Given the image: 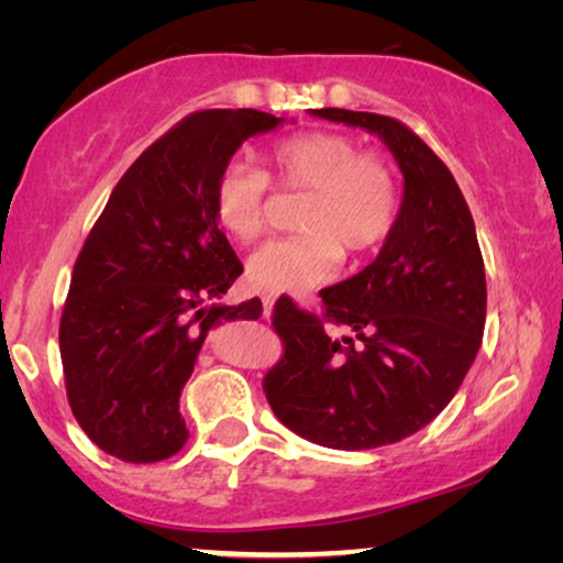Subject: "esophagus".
Segmentation results:
<instances>
[{"label":"esophagus","instance_id":"esophagus-1","mask_svg":"<svg viewBox=\"0 0 563 563\" xmlns=\"http://www.w3.org/2000/svg\"><path fill=\"white\" fill-rule=\"evenodd\" d=\"M274 295L272 291H264V295H261V305H264V314L268 318V314H272V307H274Z\"/></svg>","mask_w":563,"mask_h":563}]
</instances>
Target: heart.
I'll return each instance as SVG.
<instances>
[{
	"label": "heart",
	"instance_id": "heart-1",
	"mask_svg": "<svg viewBox=\"0 0 563 563\" xmlns=\"http://www.w3.org/2000/svg\"><path fill=\"white\" fill-rule=\"evenodd\" d=\"M268 184L279 195H305L295 214L302 233L268 241L249 258L245 279L261 291L305 295L330 282L343 251H374L399 212V179L384 153L358 151L351 135L335 130H302L268 145L264 172L245 164L220 172L212 212L230 241L253 243L264 233Z\"/></svg>",
	"mask_w": 563,
	"mask_h": 563
}]
</instances>
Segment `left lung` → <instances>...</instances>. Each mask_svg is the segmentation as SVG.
I'll list each match as a JSON object with an SVG mask.
<instances>
[{
	"label": "left lung",
	"instance_id": "obj_1",
	"mask_svg": "<svg viewBox=\"0 0 563 563\" xmlns=\"http://www.w3.org/2000/svg\"><path fill=\"white\" fill-rule=\"evenodd\" d=\"M314 114L379 135L405 174V199L379 256L320 291V314L274 305L282 356L264 395L297 435L364 451L412 435L451 402L482 345L487 279L466 199L418 133L376 112Z\"/></svg>",
	"mask_w": 563,
	"mask_h": 563
}]
</instances>
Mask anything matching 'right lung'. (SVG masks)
Instances as JSON below:
<instances>
[{
    "label": "right lung",
    "mask_w": 563,
    "mask_h": 563,
    "mask_svg": "<svg viewBox=\"0 0 563 563\" xmlns=\"http://www.w3.org/2000/svg\"><path fill=\"white\" fill-rule=\"evenodd\" d=\"M258 110H199L122 174L74 264L58 345L66 397L91 443L128 464L181 451L179 397L207 330L256 320L258 299L212 305L243 274L212 212V187Z\"/></svg>",
    "instance_id": "right-lung-1"
}]
</instances>
